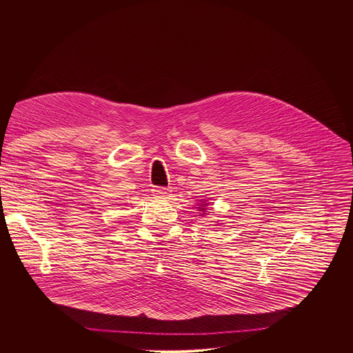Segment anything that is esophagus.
Masks as SVG:
<instances>
[{
  "label": "esophagus",
  "instance_id": "1",
  "mask_svg": "<svg viewBox=\"0 0 353 353\" xmlns=\"http://www.w3.org/2000/svg\"><path fill=\"white\" fill-rule=\"evenodd\" d=\"M152 194L155 196H159V198H165L168 194H169V190L168 188H163V187H155L152 190Z\"/></svg>",
  "mask_w": 353,
  "mask_h": 353
}]
</instances>
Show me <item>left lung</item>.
<instances>
[{"mask_svg": "<svg viewBox=\"0 0 353 353\" xmlns=\"http://www.w3.org/2000/svg\"><path fill=\"white\" fill-rule=\"evenodd\" d=\"M203 210H204V208H203Z\"/></svg>", "mask_w": 353, "mask_h": 353, "instance_id": "1", "label": "left lung"}]
</instances>
